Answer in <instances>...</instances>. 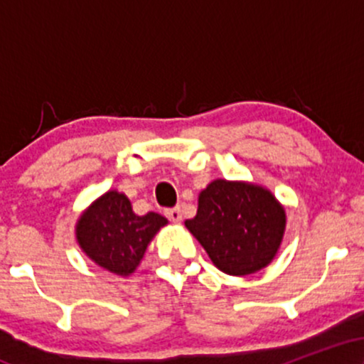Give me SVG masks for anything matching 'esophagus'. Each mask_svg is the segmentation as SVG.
<instances>
[{"label":"esophagus","instance_id":"34e87169","mask_svg":"<svg viewBox=\"0 0 364 364\" xmlns=\"http://www.w3.org/2000/svg\"><path fill=\"white\" fill-rule=\"evenodd\" d=\"M166 217H168V219L171 220V223H174V224L181 223V219H183V215H181V208H179V207L169 208V210H166Z\"/></svg>","mask_w":364,"mask_h":364}]
</instances>
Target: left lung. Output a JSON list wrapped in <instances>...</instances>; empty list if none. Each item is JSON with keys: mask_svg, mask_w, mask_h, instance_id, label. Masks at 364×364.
I'll list each match as a JSON object with an SVG mask.
<instances>
[{"mask_svg": "<svg viewBox=\"0 0 364 364\" xmlns=\"http://www.w3.org/2000/svg\"><path fill=\"white\" fill-rule=\"evenodd\" d=\"M185 225L219 270L248 275L269 265L286 231V210L267 188L215 179Z\"/></svg>", "mask_w": 364, "mask_h": 364, "instance_id": "1", "label": "left lung"}]
</instances>
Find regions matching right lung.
Returning <instances> with one entry per match:
<instances>
[{
    "label": "right lung",
    "instance_id": "right-lung-1",
    "mask_svg": "<svg viewBox=\"0 0 364 364\" xmlns=\"http://www.w3.org/2000/svg\"><path fill=\"white\" fill-rule=\"evenodd\" d=\"M168 219L156 212L136 215L128 196L111 190L99 196L77 223V241L92 262L116 275L135 272L145 250Z\"/></svg>",
    "mask_w": 364,
    "mask_h": 364
}]
</instances>
